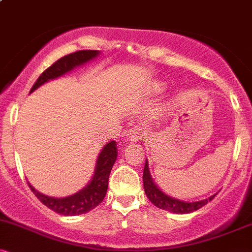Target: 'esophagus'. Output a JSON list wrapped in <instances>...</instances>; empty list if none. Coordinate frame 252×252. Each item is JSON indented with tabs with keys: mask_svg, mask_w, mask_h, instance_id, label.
<instances>
[{
	"mask_svg": "<svg viewBox=\"0 0 252 252\" xmlns=\"http://www.w3.org/2000/svg\"><path fill=\"white\" fill-rule=\"evenodd\" d=\"M143 136H144V134L141 131L140 129H132L129 131L128 138H129V141H131V142H137V141L142 140Z\"/></svg>",
	"mask_w": 252,
	"mask_h": 252,
	"instance_id": "obj_1",
	"label": "esophagus"
}]
</instances>
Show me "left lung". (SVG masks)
<instances>
[{"label":"left lung","instance_id":"left-lung-1","mask_svg":"<svg viewBox=\"0 0 252 252\" xmlns=\"http://www.w3.org/2000/svg\"><path fill=\"white\" fill-rule=\"evenodd\" d=\"M143 186H144V192H146L148 199L155 205L156 207H158V209L161 210H166L168 211V212L180 213V215L194 212V211L201 209L202 206H205L207 202L212 200V199L216 196V194H213L211 195L209 199H205V200L187 202V201L179 200V199L172 198V196L164 194L162 190L158 189V187L154 184L152 176H150L149 168H148V161H146V163H144Z\"/></svg>","mask_w":252,"mask_h":252}]
</instances>
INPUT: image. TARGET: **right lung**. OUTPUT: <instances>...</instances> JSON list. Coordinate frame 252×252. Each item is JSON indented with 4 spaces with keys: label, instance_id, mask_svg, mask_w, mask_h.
<instances>
[{
    "label": "right lung",
    "instance_id": "obj_1",
    "mask_svg": "<svg viewBox=\"0 0 252 252\" xmlns=\"http://www.w3.org/2000/svg\"><path fill=\"white\" fill-rule=\"evenodd\" d=\"M99 56L98 51H77L74 53L67 54V56L60 58L53 65H51L47 70L41 73V76L37 78L31 92L36 90L42 84L52 79L63 76L71 70H73L77 66L83 65V63L94 59ZM117 158V144L115 141H111L106 144L99 153L96 162V168H94V174L92 176V180L86 185L82 190L76 193V194L66 196V198H53L40 193L28 182V186L32 192L42 202L45 206L51 209L54 212L60 213L63 216H78L83 213L89 212L97 207L103 199L105 198L106 190H108L109 176L111 172L112 166Z\"/></svg>",
    "mask_w": 252,
    "mask_h": 252
}]
</instances>
